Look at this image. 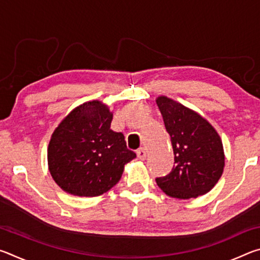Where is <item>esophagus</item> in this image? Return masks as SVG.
Returning <instances> with one entry per match:
<instances>
[{"label":"esophagus","instance_id":"esophagus-1","mask_svg":"<svg viewBox=\"0 0 260 260\" xmlns=\"http://www.w3.org/2000/svg\"><path fill=\"white\" fill-rule=\"evenodd\" d=\"M136 156H138V158H139V159H141V160L146 159V158H147V151H146V149H144V148H140L139 150L136 151Z\"/></svg>","mask_w":260,"mask_h":260}]
</instances>
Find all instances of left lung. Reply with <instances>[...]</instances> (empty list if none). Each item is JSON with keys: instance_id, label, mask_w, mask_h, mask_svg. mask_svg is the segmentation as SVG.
<instances>
[{"instance_id": "obj_1", "label": "left lung", "mask_w": 260, "mask_h": 260, "mask_svg": "<svg viewBox=\"0 0 260 260\" xmlns=\"http://www.w3.org/2000/svg\"><path fill=\"white\" fill-rule=\"evenodd\" d=\"M157 107L171 136L174 166L156 182L167 196L196 199L209 192L225 167V152L218 132L193 110L167 96H158Z\"/></svg>"}]
</instances>
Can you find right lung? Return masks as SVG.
I'll use <instances>...</instances> for the list:
<instances>
[{
	"label": "right lung",
	"mask_w": 260,
	"mask_h": 260,
	"mask_svg": "<svg viewBox=\"0 0 260 260\" xmlns=\"http://www.w3.org/2000/svg\"><path fill=\"white\" fill-rule=\"evenodd\" d=\"M113 113L99 100L74 108L51 134L48 169L65 192L95 197L119 181L124 167L136 157L122 133L110 129Z\"/></svg>",
	"instance_id": "right-lung-1"
}]
</instances>
